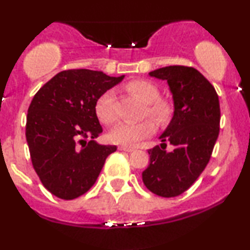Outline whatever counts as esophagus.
<instances>
[{
    "mask_svg": "<svg viewBox=\"0 0 250 250\" xmlns=\"http://www.w3.org/2000/svg\"><path fill=\"white\" fill-rule=\"evenodd\" d=\"M119 149H120V150H123V151H128V153H130V151L135 150L134 147H127V146H120Z\"/></svg>",
    "mask_w": 250,
    "mask_h": 250,
    "instance_id": "1",
    "label": "esophagus"
}]
</instances>
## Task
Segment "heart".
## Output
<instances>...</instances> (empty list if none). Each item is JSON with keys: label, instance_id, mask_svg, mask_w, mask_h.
I'll return each instance as SVG.
<instances>
[{"label": "heart", "instance_id": "b5f03b06", "mask_svg": "<svg viewBox=\"0 0 250 250\" xmlns=\"http://www.w3.org/2000/svg\"><path fill=\"white\" fill-rule=\"evenodd\" d=\"M129 93L136 95L147 103V113L157 122L167 121L170 116L171 105L166 100L159 99L160 91L154 83L146 80H134L125 84ZM116 95L113 89H108L100 95L95 103V111L99 120L105 125L116 121ZM154 133V125L150 120L140 122H121L109 133L111 142L123 146H134Z\"/></svg>", "mask_w": 250, "mask_h": 250}]
</instances>
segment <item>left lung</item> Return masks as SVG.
<instances>
[{
	"label": "left lung",
	"instance_id": "8db88e82",
	"mask_svg": "<svg viewBox=\"0 0 250 250\" xmlns=\"http://www.w3.org/2000/svg\"><path fill=\"white\" fill-rule=\"evenodd\" d=\"M167 81L174 114L160 135L161 145L149 149L150 162L142 173L145 186L162 197L185 193L210 160L220 131V102L216 90L199 70L169 65L149 73ZM166 141L174 149L165 150Z\"/></svg>",
	"mask_w": 250,
	"mask_h": 250
}]
</instances>
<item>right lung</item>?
Instances as JSON below:
<instances>
[{"label": "right lung", "mask_w": 250, "mask_h": 250, "mask_svg": "<svg viewBox=\"0 0 250 250\" xmlns=\"http://www.w3.org/2000/svg\"><path fill=\"white\" fill-rule=\"evenodd\" d=\"M123 79L96 70H63L34 96L25 125L31 162L42 185L60 199L87 193L116 150L94 140L102 133L95 103Z\"/></svg>", "instance_id": "obj_1"}]
</instances>
